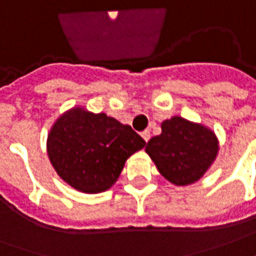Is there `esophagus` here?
I'll return each instance as SVG.
<instances>
[{
    "mask_svg": "<svg viewBox=\"0 0 256 256\" xmlns=\"http://www.w3.org/2000/svg\"><path fill=\"white\" fill-rule=\"evenodd\" d=\"M142 137L144 138V142H148V140H150V137H151L150 130H144V132L142 133Z\"/></svg>",
    "mask_w": 256,
    "mask_h": 256,
    "instance_id": "esophagus-1",
    "label": "esophagus"
}]
</instances>
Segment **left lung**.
<instances>
[{
    "label": "left lung",
    "mask_w": 256,
    "mask_h": 256,
    "mask_svg": "<svg viewBox=\"0 0 256 256\" xmlns=\"http://www.w3.org/2000/svg\"><path fill=\"white\" fill-rule=\"evenodd\" d=\"M161 130V134L152 137L146 146V152L160 174L178 186L199 180L218 152L214 133L179 116L162 122Z\"/></svg>",
    "instance_id": "left-lung-1"
}]
</instances>
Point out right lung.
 <instances>
[{
	"label": "right lung",
	"mask_w": 256,
	"mask_h": 256,
	"mask_svg": "<svg viewBox=\"0 0 256 256\" xmlns=\"http://www.w3.org/2000/svg\"><path fill=\"white\" fill-rule=\"evenodd\" d=\"M144 146L146 142L128 124L84 108L62 114L48 136V160L56 172L84 194L108 190L126 160Z\"/></svg>",
	"instance_id": "right-lung-1"
}]
</instances>
